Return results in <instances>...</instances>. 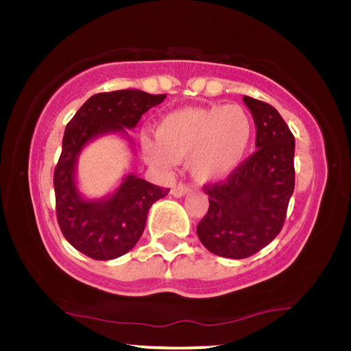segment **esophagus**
Returning a JSON list of instances; mask_svg holds the SVG:
<instances>
[{
  "instance_id": "esophagus-1",
  "label": "esophagus",
  "mask_w": 351,
  "mask_h": 351,
  "mask_svg": "<svg viewBox=\"0 0 351 351\" xmlns=\"http://www.w3.org/2000/svg\"><path fill=\"white\" fill-rule=\"evenodd\" d=\"M189 191H191V189H189V186H186V184H183V183L175 184V186L171 188V195L175 196V198H181V196L188 195Z\"/></svg>"
}]
</instances>
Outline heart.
I'll return each instance as SVG.
<instances>
[{"label":"heart","instance_id":"obj_1","mask_svg":"<svg viewBox=\"0 0 351 351\" xmlns=\"http://www.w3.org/2000/svg\"><path fill=\"white\" fill-rule=\"evenodd\" d=\"M252 135V117L239 106L180 108L156 123V143L145 142L143 152L162 168L188 158L193 178L211 183L228 178L241 167Z\"/></svg>","mask_w":351,"mask_h":351}]
</instances>
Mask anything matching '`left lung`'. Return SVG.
I'll return each mask as SVG.
<instances>
[{
    "mask_svg": "<svg viewBox=\"0 0 351 351\" xmlns=\"http://www.w3.org/2000/svg\"><path fill=\"white\" fill-rule=\"evenodd\" d=\"M257 150L228 180L206 184L209 209L196 232L208 251L229 259L259 252L280 232L295 186V138L272 106L244 95Z\"/></svg>",
    "mask_w": 351,
    "mask_h": 351,
    "instance_id": "obj_1",
    "label": "left lung"
}]
</instances>
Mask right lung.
I'll return each instance as SVG.
<instances>
[{
  "label": "right lung",
  "mask_w": 351,
  "mask_h": 351,
  "mask_svg": "<svg viewBox=\"0 0 351 351\" xmlns=\"http://www.w3.org/2000/svg\"><path fill=\"white\" fill-rule=\"evenodd\" d=\"M165 97L136 88L102 92L92 95L67 123L54 170L56 215L64 237L92 259L110 261L130 251L142 236L148 209L170 189L130 173L112 195L86 199L75 184L80 152L97 136H128L127 128L136 127L145 112L162 104Z\"/></svg>",
  "instance_id": "right-lung-1"
}]
</instances>
